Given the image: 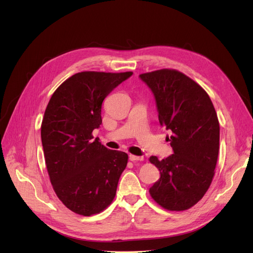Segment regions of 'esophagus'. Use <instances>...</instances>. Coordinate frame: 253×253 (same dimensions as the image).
Returning <instances> with one entry per match:
<instances>
[{
    "mask_svg": "<svg viewBox=\"0 0 253 253\" xmlns=\"http://www.w3.org/2000/svg\"><path fill=\"white\" fill-rule=\"evenodd\" d=\"M144 158L142 156H136V155H129V160L131 162H141Z\"/></svg>",
    "mask_w": 253,
    "mask_h": 253,
    "instance_id": "obj_1",
    "label": "esophagus"
}]
</instances>
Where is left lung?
<instances>
[{"instance_id": "1", "label": "left lung", "mask_w": 253, "mask_h": 253, "mask_svg": "<svg viewBox=\"0 0 253 253\" xmlns=\"http://www.w3.org/2000/svg\"><path fill=\"white\" fill-rule=\"evenodd\" d=\"M156 99L160 126L170 129L174 154L149 158L160 178L149 192L160 207L185 211L200 202L215 174L219 122L207 91L185 74L163 68L141 74Z\"/></svg>"}]
</instances>
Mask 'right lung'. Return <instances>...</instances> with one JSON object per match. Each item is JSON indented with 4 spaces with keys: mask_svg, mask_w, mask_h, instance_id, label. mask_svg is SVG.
Returning a JSON list of instances; mask_svg holds the SVG:
<instances>
[{
    "mask_svg": "<svg viewBox=\"0 0 253 253\" xmlns=\"http://www.w3.org/2000/svg\"><path fill=\"white\" fill-rule=\"evenodd\" d=\"M132 72H81L52 94L41 125L45 165L53 191L66 208L83 216L102 212L116 195L126 153L94 139L102 102Z\"/></svg>",
    "mask_w": 253,
    "mask_h": 253,
    "instance_id": "obj_1",
    "label": "right lung"
}]
</instances>
